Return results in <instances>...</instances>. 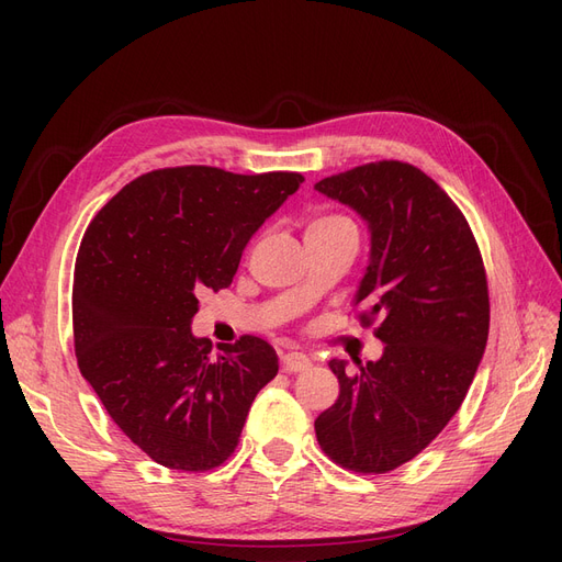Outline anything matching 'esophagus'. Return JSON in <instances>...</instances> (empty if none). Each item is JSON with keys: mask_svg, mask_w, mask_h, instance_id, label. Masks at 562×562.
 <instances>
[{"mask_svg": "<svg viewBox=\"0 0 562 562\" xmlns=\"http://www.w3.org/2000/svg\"><path fill=\"white\" fill-rule=\"evenodd\" d=\"M310 366H312V363H310L307 356H302V353H297V351L283 353V356H281V368H283V372H302V370H307Z\"/></svg>", "mask_w": 562, "mask_h": 562, "instance_id": "esophagus-1", "label": "esophagus"}]
</instances>
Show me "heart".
<instances>
[{
	"instance_id": "1",
	"label": "heart",
	"mask_w": 562,
	"mask_h": 562,
	"mask_svg": "<svg viewBox=\"0 0 562 562\" xmlns=\"http://www.w3.org/2000/svg\"><path fill=\"white\" fill-rule=\"evenodd\" d=\"M342 225H351V220H347L342 215H323V217L314 220L310 229H326V227H342Z\"/></svg>"
}]
</instances>
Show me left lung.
Listing matches in <instances>:
<instances>
[{
  "mask_svg": "<svg viewBox=\"0 0 562 562\" xmlns=\"http://www.w3.org/2000/svg\"><path fill=\"white\" fill-rule=\"evenodd\" d=\"M314 190L368 225L370 255L353 307L380 318L378 361L333 359L339 396L314 422L330 459L384 473L427 448L462 405L490 328L487 281L467 220L419 168L401 161L356 166Z\"/></svg>",
  "mask_w": 562,
  "mask_h": 562,
  "instance_id": "1",
  "label": "left lung"
}]
</instances>
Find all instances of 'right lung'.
<instances>
[{
  "label": "right lung",
  "mask_w": 562,
  "mask_h": 562,
  "mask_svg": "<svg viewBox=\"0 0 562 562\" xmlns=\"http://www.w3.org/2000/svg\"><path fill=\"white\" fill-rule=\"evenodd\" d=\"M302 180L164 168L128 182L83 234L72 291L79 370L116 427L168 469L223 464L277 375L265 339L246 335L213 356L192 318L196 295L232 283L252 234Z\"/></svg>",
  "instance_id": "obj_1"
}]
</instances>
